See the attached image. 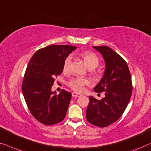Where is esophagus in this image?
Segmentation results:
<instances>
[{"label":"esophagus","mask_w":151,"mask_h":151,"mask_svg":"<svg viewBox=\"0 0 151 151\" xmlns=\"http://www.w3.org/2000/svg\"><path fill=\"white\" fill-rule=\"evenodd\" d=\"M72 96L74 97H78V96H81V94H80V93H78V92H73V93H72Z\"/></svg>","instance_id":"obj_1"}]
</instances>
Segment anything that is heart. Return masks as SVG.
I'll use <instances>...</instances> for the list:
<instances>
[{"label":"heart","mask_w":151,"mask_h":151,"mask_svg":"<svg viewBox=\"0 0 151 151\" xmlns=\"http://www.w3.org/2000/svg\"><path fill=\"white\" fill-rule=\"evenodd\" d=\"M83 58L84 62L87 65V67L90 69H94L99 65V59L98 57L94 53L92 52H85L81 55ZM71 62V57H68L65 58L63 62V71L66 72L69 70L70 65ZM89 83V81L86 78H75L72 79L68 83V86L73 88V90L76 91H82L83 90L84 86Z\"/></svg>","instance_id":"b5f03b06"}]
</instances>
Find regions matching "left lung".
<instances>
[{"label":"left lung","mask_w":151,"mask_h":151,"mask_svg":"<svg viewBox=\"0 0 151 151\" xmlns=\"http://www.w3.org/2000/svg\"><path fill=\"white\" fill-rule=\"evenodd\" d=\"M102 55L105 69L95 92H105V96L98 101L90 96L86 110L89 122L99 127H106L117 121L127 107L132 94L131 74L126 61L108 46H93Z\"/></svg>","instance_id":"1"}]
</instances>
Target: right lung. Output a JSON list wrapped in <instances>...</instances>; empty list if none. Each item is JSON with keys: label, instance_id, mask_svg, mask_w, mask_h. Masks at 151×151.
Returning a JSON list of instances; mask_svg holds the SVG:
<instances>
[{"label": "right lung", "instance_id": "add662e5", "mask_svg": "<svg viewBox=\"0 0 151 151\" xmlns=\"http://www.w3.org/2000/svg\"><path fill=\"white\" fill-rule=\"evenodd\" d=\"M76 48L70 45H50L36 51L29 61L22 92L29 111L42 124H57L66 115L71 93L62 90L57 95L51 88L54 78L62 73L65 58Z\"/></svg>", "mask_w": 151, "mask_h": 151}]
</instances>
